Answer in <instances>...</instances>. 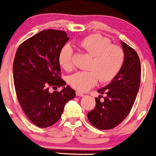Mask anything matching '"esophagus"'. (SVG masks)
I'll return each mask as SVG.
<instances>
[{"label": "esophagus", "instance_id": "esophagus-1", "mask_svg": "<svg viewBox=\"0 0 156 156\" xmlns=\"http://www.w3.org/2000/svg\"><path fill=\"white\" fill-rule=\"evenodd\" d=\"M76 95H77V96H80V97H83L84 94H83L82 92H78V91H77V92H76Z\"/></svg>", "mask_w": 156, "mask_h": 156}]
</instances>
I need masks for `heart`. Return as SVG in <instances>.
<instances>
[{"mask_svg": "<svg viewBox=\"0 0 156 156\" xmlns=\"http://www.w3.org/2000/svg\"><path fill=\"white\" fill-rule=\"evenodd\" d=\"M111 41L99 34L89 35L76 44L80 49L93 55L89 68L90 70L79 71L69 77V84L76 90L87 92L98 83L108 82L119 73L125 61L124 51ZM61 67L67 71L73 69V49L64 45L58 55Z\"/></svg>", "mask_w": 156, "mask_h": 156, "instance_id": "1", "label": "heart"}]
</instances>
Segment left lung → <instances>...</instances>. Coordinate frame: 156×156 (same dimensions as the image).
I'll return each mask as SVG.
<instances>
[{
    "mask_svg": "<svg viewBox=\"0 0 156 156\" xmlns=\"http://www.w3.org/2000/svg\"><path fill=\"white\" fill-rule=\"evenodd\" d=\"M125 54L122 67L113 80L98 89L105 94L104 101L95 98V108L87 114L90 123L101 130H109L119 125L128 115L136 98L141 80V64L139 55L131 47L121 41Z\"/></svg>",
    "mask_w": 156,
    "mask_h": 156,
    "instance_id": "1",
    "label": "left lung"
}]
</instances>
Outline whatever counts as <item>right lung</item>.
<instances>
[{
    "instance_id": "add662e5",
    "label": "right lung",
    "mask_w": 156,
    "mask_h": 156,
    "mask_svg": "<svg viewBox=\"0 0 156 156\" xmlns=\"http://www.w3.org/2000/svg\"><path fill=\"white\" fill-rule=\"evenodd\" d=\"M69 37L63 31L48 29L24 41L13 62V79L17 99L27 117L39 128L60 119L64 107L76 92L60 77L58 55ZM63 86L60 92H49Z\"/></svg>"
}]
</instances>
